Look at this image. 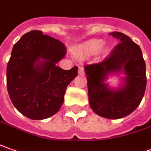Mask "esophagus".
I'll return each instance as SVG.
<instances>
[{"mask_svg":"<svg viewBox=\"0 0 151 151\" xmlns=\"http://www.w3.org/2000/svg\"><path fill=\"white\" fill-rule=\"evenodd\" d=\"M78 74H79V76H84L85 75V70H84L83 67H79Z\"/></svg>","mask_w":151,"mask_h":151,"instance_id":"34e87169","label":"esophagus"}]
</instances>
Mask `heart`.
<instances>
[{
    "mask_svg": "<svg viewBox=\"0 0 151 151\" xmlns=\"http://www.w3.org/2000/svg\"><path fill=\"white\" fill-rule=\"evenodd\" d=\"M104 42L101 39H90L84 43L76 46L72 49L75 58L78 59H84L97 52L103 46Z\"/></svg>",
    "mask_w": 151,
    "mask_h": 151,
    "instance_id": "1",
    "label": "heart"
}]
</instances>
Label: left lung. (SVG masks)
<instances>
[{"label":"left lung","instance_id":"obj_1","mask_svg":"<svg viewBox=\"0 0 151 151\" xmlns=\"http://www.w3.org/2000/svg\"><path fill=\"white\" fill-rule=\"evenodd\" d=\"M118 44L103 62L85 65L89 105L99 116L109 119L127 117L141 104L146 87L145 63L140 47L127 35L110 33ZM123 72L119 88L111 89L105 81L108 75Z\"/></svg>","mask_w":151,"mask_h":151}]
</instances>
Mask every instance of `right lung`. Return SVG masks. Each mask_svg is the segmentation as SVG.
I'll return each mask as SVG.
<instances>
[{"mask_svg":"<svg viewBox=\"0 0 151 151\" xmlns=\"http://www.w3.org/2000/svg\"><path fill=\"white\" fill-rule=\"evenodd\" d=\"M65 53L61 41L38 30L24 34L14 44L6 82L10 100L19 113L42 120L59 111L66 87L78 74L77 66L65 70L56 65Z\"/></svg>","mask_w":151,"mask_h":151,"instance_id":"1","label":"right lung"}]
</instances>
